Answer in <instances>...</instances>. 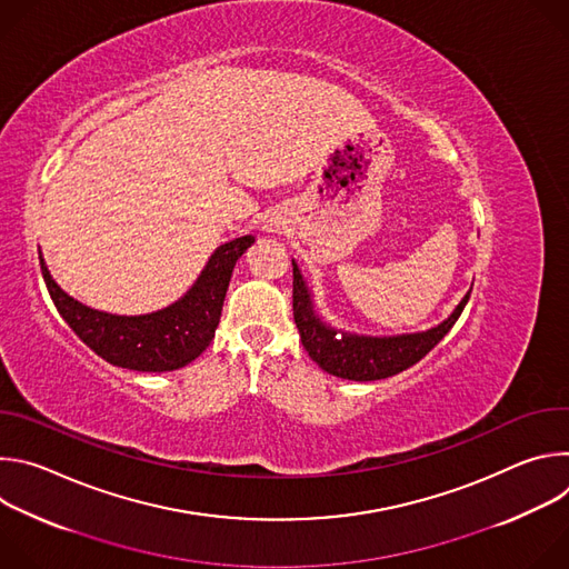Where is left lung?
<instances>
[{
  "mask_svg": "<svg viewBox=\"0 0 569 569\" xmlns=\"http://www.w3.org/2000/svg\"><path fill=\"white\" fill-rule=\"evenodd\" d=\"M470 290L441 323L428 331L400 336H362L333 327L331 321L317 312L312 290L308 288L297 261L292 259V310L303 349L323 371L345 380H382L417 365L455 327V321L470 299Z\"/></svg>",
  "mask_w": 569,
  "mask_h": 569,
  "instance_id": "left-lung-1",
  "label": "left lung"
}]
</instances>
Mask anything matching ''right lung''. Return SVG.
Masks as SVG:
<instances>
[{
	"label": "right lung",
	"instance_id": "obj_1",
	"mask_svg": "<svg viewBox=\"0 0 569 569\" xmlns=\"http://www.w3.org/2000/svg\"><path fill=\"white\" fill-rule=\"evenodd\" d=\"M254 236H240L213 250L193 286L167 308L146 315H112L69 297L51 277L42 252L47 290L69 329L106 362L132 371H176L193 362L213 340L236 261Z\"/></svg>",
	"mask_w": 569,
	"mask_h": 569
}]
</instances>
